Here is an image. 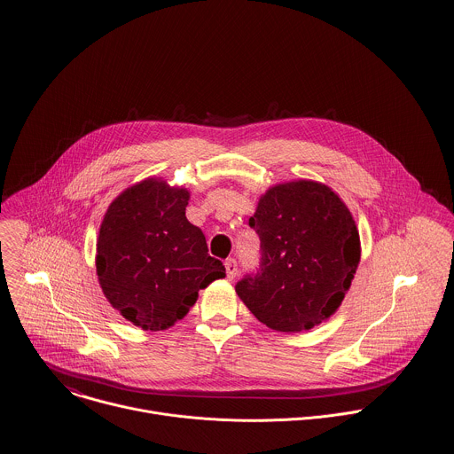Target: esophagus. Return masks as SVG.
<instances>
[{
	"mask_svg": "<svg viewBox=\"0 0 454 454\" xmlns=\"http://www.w3.org/2000/svg\"><path fill=\"white\" fill-rule=\"evenodd\" d=\"M224 267H226V276H228L230 279H233V278L237 276V272H239L237 260H235V258H228V260L224 262Z\"/></svg>",
	"mask_w": 454,
	"mask_h": 454,
	"instance_id": "34e87169",
	"label": "esophagus"
}]
</instances>
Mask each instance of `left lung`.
I'll return each instance as SVG.
<instances>
[{
  "instance_id": "obj_1",
  "label": "left lung",
  "mask_w": 454,
  "mask_h": 454,
  "mask_svg": "<svg viewBox=\"0 0 454 454\" xmlns=\"http://www.w3.org/2000/svg\"><path fill=\"white\" fill-rule=\"evenodd\" d=\"M260 263L235 290L267 328L297 333L342 303L360 262V235L342 200L317 182L276 185L249 217Z\"/></svg>"
}]
</instances>
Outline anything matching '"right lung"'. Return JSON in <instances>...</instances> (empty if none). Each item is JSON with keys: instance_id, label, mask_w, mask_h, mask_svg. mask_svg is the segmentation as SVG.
I'll return each mask as SVG.
<instances>
[{"instance_id": "obj_1", "label": "right lung", "mask_w": 454, "mask_h": 454, "mask_svg": "<svg viewBox=\"0 0 454 454\" xmlns=\"http://www.w3.org/2000/svg\"><path fill=\"white\" fill-rule=\"evenodd\" d=\"M189 192L160 180L124 191L99 228L96 270L110 305L142 330L184 319L198 292L224 278L203 231L185 217Z\"/></svg>"}]
</instances>
